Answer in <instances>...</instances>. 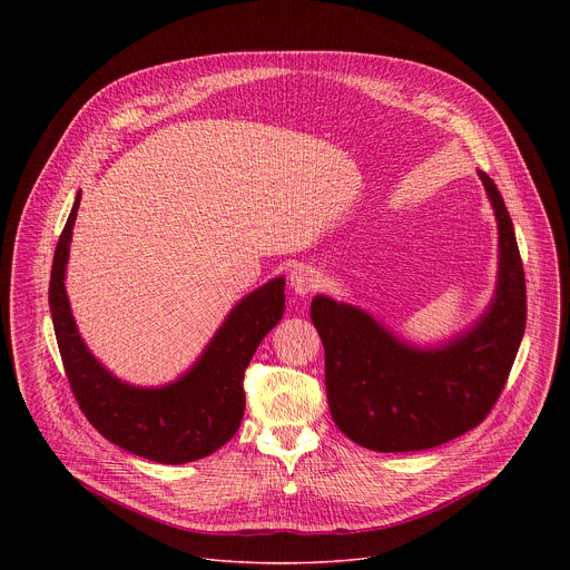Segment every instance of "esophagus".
Segmentation results:
<instances>
[{
    "label": "esophagus",
    "mask_w": 570,
    "mask_h": 570,
    "mask_svg": "<svg viewBox=\"0 0 570 570\" xmlns=\"http://www.w3.org/2000/svg\"><path fill=\"white\" fill-rule=\"evenodd\" d=\"M291 288L297 293V295H308L313 291L320 288V273L311 266H295L291 271Z\"/></svg>",
    "instance_id": "34e87169"
}]
</instances>
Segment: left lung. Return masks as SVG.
<instances>
[{
  "instance_id": "left-lung-1",
  "label": "left lung",
  "mask_w": 570,
  "mask_h": 570,
  "mask_svg": "<svg viewBox=\"0 0 570 570\" xmlns=\"http://www.w3.org/2000/svg\"><path fill=\"white\" fill-rule=\"evenodd\" d=\"M499 220V286L473 330L438 350L396 341L365 311L313 297L324 383L336 426L356 444L403 453L440 446L492 413L525 332V275L510 212L478 171Z\"/></svg>"
}]
</instances>
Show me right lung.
Segmentation results:
<instances>
[{
  "mask_svg": "<svg viewBox=\"0 0 570 570\" xmlns=\"http://www.w3.org/2000/svg\"><path fill=\"white\" fill-rule=\"evenodd\" d=\"M78 203L80 194L58 238L49 282L53 332L78 409L106 440L153 462L185 464L214 453L240 426L243 376L284 315V277L243 297L180 381L153 390L126 385L88 352L69 311L65 266Z\"/></svg>",
  "mask_w": 570,
  "mask_h": 570,
  "instance_id": "1",
  "label": "right lung"
}]
</instances>
